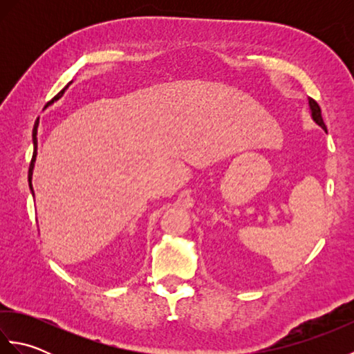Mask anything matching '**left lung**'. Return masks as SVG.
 Here are the masks:
<instances>
[{
    "mask_svg": "<svg viewBox=\"0 0 354 354\" xmlns=\"http://www.w3.org/2000/svg\"><path fill=\"white\" fill-rule=\"evenodd\" d=\"M309 106H310V111H312V118L322 127V129H324V131L327 132V127H326V124H324V120H322V115H321L319 104H318L317 102H315L313 99H309Z\"/></svg>",
    "mask_w": 354,
    "mask_h": 354,
    "instance_id": "obj_1",
    "label": "left lung"
}]
</instances>
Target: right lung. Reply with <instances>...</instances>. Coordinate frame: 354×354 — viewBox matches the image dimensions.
I'll return each mask as SVG.
<instances>
[{
	"mask_svg": "<svg viewBox=\"0 0 354 354\" xmlns=\"http://www.w3.org/2000/svg\"><path fill=\"white\" fill-rule=\"evenodd\" d=\"M70 84H71V82H70ZM68 84V85H70ZM68 85H66L64 89H62V91L61 93H59L57 95H55V97H53V100L51 102H48L47 103V106H48V104L50 103H53V102H55V100H59V99H61V97H62V94L65 93V89L66 88H68ZM37 120H39V118H37ZM37 120H36V123H35V127H33V146H35V150H33V156H32V162H30V167H28V183H30V190H32V193H33V185H32V175H33V167H35V161H36V150H37V137H36V135H37V124H39V122H37Z\"/></svg>",
	"mask_w": 354,
	"mask_h": 354,
	"instance_id": "right-lung-1",
	"label": "right lung"
}]
</instances>
